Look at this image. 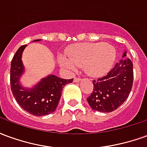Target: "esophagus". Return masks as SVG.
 Segmentation results:
<instances>
[{
  "instance_id": "esophagus-1",
  "label": "esophagus",
  "mask_w": 147,
  "mask_h": 147,
  "mask_svg": "<svg viewBox=\"0 0 147 147\" xmlns=\"http://www.w3.org/2000/svg\"><path fill=\"white\" fill-rule=\"evenodd\" d=\"M80 80H81L80 78H76V77H75V78H74V82H75V83H78V82H80Z\"/></svg>"
}]
</instances>
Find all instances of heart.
<instances>
[{"mask_svg": "<svg viewBox=\"0 0 147 147\" xmlns=\"http://www.w3.org/2000/svg\"><path fill=\"white\" fill-rule=\"evenodd\" d=\"M68 57L62 56L60 64L70 71L77 67H83L91 77H99L110 70L116 60V49L113 45L104 42L80 43L70 46L67 49Z\"/></svg>", "mask_w": 147, "mask_h": 147, "instance_id": "heart-1", "label": "heart"}]
</instances>
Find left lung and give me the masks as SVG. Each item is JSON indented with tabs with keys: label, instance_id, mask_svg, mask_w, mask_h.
<instances>
[{
	"label": "left lung",
	"instance_id": "left-lung-1",
	"mask_svg": "<svg viewBox=\"0 0 147 147\" xmlns=\"http://www.w3.org/2000/svg\"><path fill=\"white\" fill-rule=\"evenodd\" d=\"M115 64L106 76L93 81L94 90L86 98L92 109L102 113L116 110L129 96L133 84V64L127 57Z\"/></svg>",
	"mask_w": 147,
	"mask_h": 147
}]
</instances>
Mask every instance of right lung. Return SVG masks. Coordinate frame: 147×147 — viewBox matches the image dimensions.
<instances>
[{
    "label": "right lung",
    "instance_id": "right-lung-1",
    "mask_svg": "<svg viewBox=\"0 0 147 147\" xmlns=\"http://www.w3.org/2000/svg\"><path fill=\"white\" fill-rule=\"evenodd\" d=\"M39 41L41 39L33 42ZM26 46L27 45L20 46L11 61L10 70L11 92L18 104L27 113L36 117L45 116L56 110L64 86L71 83L73 79L64 80L55 75H49L31 88L22 86L20 77L25 71L22 54Z\"/></svg>",
    "mask_w": 147,
    "mask_h": 147
}]
</instances>
